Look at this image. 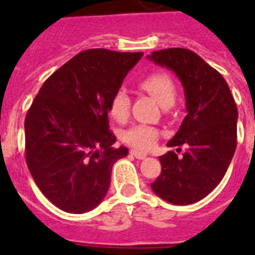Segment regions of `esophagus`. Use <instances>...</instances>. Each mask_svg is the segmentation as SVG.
<instances>
[{
    "label": "esophagus",
    "instance_id": "obj_1",
    "mask_svg": "<svg viewBox=\"0 0 255 255\" xmlns=\"http://www.w3.org/2000/svg\"><path fill=\"white\" fill-rule=\"evenodd\" d=\"M129 153H131L132 156H135L136 159H139V160H143L147 157V153H145V152L136 151V149H131V151H129Z\"/></svg>",
    "mask_w": 255,
    "mask_h": 255
}]
</instances>
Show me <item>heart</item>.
<instances>
[{"instance_id": "obj_1", "label": "heart", "mask_w": 255, "mask_h": 255, "mask_svg": "<svg viewBox=\"0 0 255 255\" xmlns=\"http://www.w3.org/2000/svg\"><path fill=\"white\" fill-rule=\"evenodd\" d=\"M139 86L144 91H147L161 107L168 108L174 104L176 86L168 74L160 73V71L149 74L140 81ZM129 110H131V99L127 92L124 90L116 91L115 95L112 96L111 103H110V114H111L112 119L119 123H123L129 115ZM159 136V129L151 127V126L137 124V126L128 128L127 131H124L122 133V140L136 149L147 151L155 145Z\"/></svg>"}]
</instances>
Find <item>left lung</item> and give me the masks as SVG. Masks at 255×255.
Wrapping results in <instances>:
<instances>
[{"instance_id": "8db88e82", "label": "left lung", "mask_w": 255, "mask_h": 255, "mask_svg": "<svg viewBox=\"0 0 255 255\" xmlns=\"http://www.w3.org/2000/svg\"><path fill=\"white\" fill-rule=\"evenodd\" d=\"M181 81L188 115L168 147L186 145L160 156L161 173L151 184L159 197L189 205L206 197L225 176L237 147L238 110L230 88L217 70L188 49L172 47L148 55Z\"/></svg>"}]
</instances>
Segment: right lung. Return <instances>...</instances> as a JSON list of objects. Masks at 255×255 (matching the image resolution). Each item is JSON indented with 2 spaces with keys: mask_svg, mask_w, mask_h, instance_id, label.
<instances>
[{
  "mask_svg": "<svg viewBox=\"0 0 255 255\" xmlns=\"http://www.w3.org/2000/svg\"><path fill=\"white\" fill-rule=\"evenodd\" d=\"M141 57L85 50L46 79L30 106L26 164L43 196L61 210L86 213L106 197L114 164L128 153L112 147L110 103Z\"/></svg>",
  "mask_w": 255,
  "mask_h": 255,
  "instance_id": "1",
  "label": "right lung"
}]
</instances>
